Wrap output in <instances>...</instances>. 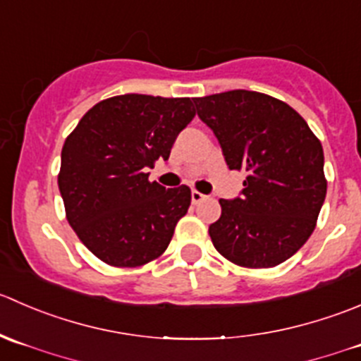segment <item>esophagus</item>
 <instances>
[{
    "mask_svg": "<svg viewBox=\"0 0 361 361\" xmlns=\"http://www.w3.org/2000/svg\"><path fill=\"white\" fill-rule=\"evenodd\" d=\"M205 198H207V196L202 195V192H200V191H196V189H192V191H191V202L195 203V205H196V203L203 202V200H205Z\"/></svg>",
    "mask_w": 361,
    "mask_h": 361,
    "instance_id": "esophagus-1",
    "label": "esophagus"
}]
</instances>
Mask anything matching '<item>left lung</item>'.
<instances>
[{
	"instance_id": "obj_1",
	"label": "left lung",
	"mask_w": 361,
	"mask_h": 361,
	"mask_svg": "<svg viewBox=\"0 0 361 361\" xmlns=\"http://www.w3.org/2000/svg\"><path fill=\"white\" fill-rule=\"evenodd\" d=\"M230 170H245L240 198L219 200L214 247L244 269L286 262L316 228L326 196L321 142L288 103L245 89L192 99Z\"/></svg>"
}]
</instances>
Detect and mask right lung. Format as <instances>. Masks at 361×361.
Masks as SVG:
<instances>
[{
  "instance_id": "1",
  "label": "right lung",
  "mask_w": 361,
  "mask_h": 361,
  "mask_svg": "<svg viewBox=\"0 0 361 361\" xmlns=\"http://www.w3.org/2000/svg\"><path fill=\"white\" fill-rule=\"evenodd\" d=\"M192 117L191 98L112 96L89 109L64 140L58 185L66 219L106 265L142 267L169 247L191 189H165L147 170L169 159Z\"/></svg>"
}]
</instances>
